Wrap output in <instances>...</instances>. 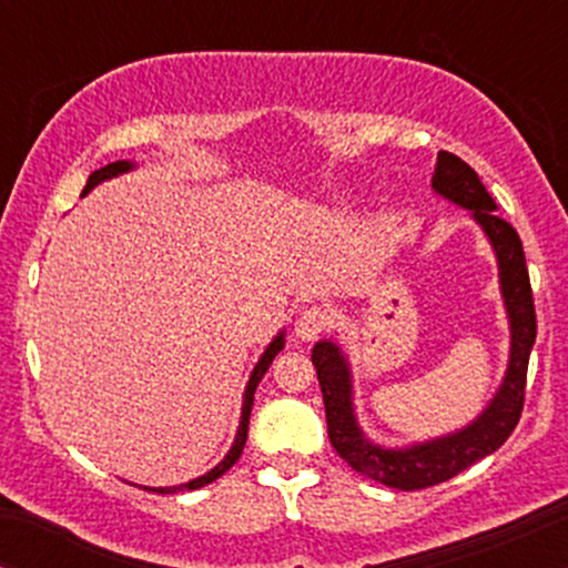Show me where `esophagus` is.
Listing matches in <instances>:
<instances>
[{
  "mask_svg": "<svg viewBox=\"0 0 568 568\" xmlns=\"http://www.w3.org/2000/svg\"><path fill=\"white\" fill-rule=\"evenodd\" d=\"M328 328V315L321 310V306H306V310L298 312L296 317V338L302 342H315V338L323 336V331Z\"/></svg>",
  "mask_w": 568,
  "mask_h": 568,
  "instance_id": "obj_1",
  "label": "esophagus"
}]
</instances>
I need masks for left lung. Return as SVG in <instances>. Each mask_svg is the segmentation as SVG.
Listing matches in <instances>:
<instances>
[{"mask_svg":"<svg viewBox=\"0 0 568 568\" xmlns=\"http://www.w3.org/2000/svg\"><path fill=\"white\" fill-rule=\"evenodd\" d=\"M433 189L443 200L470 211L475 224L484 230L494 247V256H497L499 291L501 302H505L507 323H510V357H507L505 379L488 400V406L475 416L470 425L456 429V433L400 448L379 446L363 433L355 416L347 355L334 338H323L312 349V363H315L323 389L331 446L352 470L379 480L389 488H400V491H416V488L443 484L484 456L497 452L501 443L510 438L520 419V410H524L526 371H529V355L534 338H537V315H534L524 245H520L518 232L494 213L497 202L480 184L478 173L456 154L438 152Z\"/></svg>","mask_w":568,"mask_h":568,"instance_id":"left-lung-1","label":"left lung"}]
</instances>
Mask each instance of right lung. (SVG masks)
<instances>
[{
    "mask_svg": "<svg viewBox=\"0 0 568 568\" xmlns=\"http://www.w3.org/2000/svg\"><path fill=\"white\" fill-rule=\"evenodd\" d=\"M133 168H135V162H130V160H116V162H109V165H103L101 171H93V173H90V179H88V184H84V192H82V194H88L90 189H95L98 184H101V181H109V179H116V175H122V173H130V171H133ZM283 347H285V331H280V334L270 342V347L264 349V355L258 357L256 368L251 371V379H247V384H245V395H243V414H240V427H237V435H234L232 448H230V452H226L224 459H221L219 465L213 467V470H207L205 475H200V478L189 480V484H181V486H160V488H149V486H143V488H146V491H158V494L194 491V488L213 484V480L221 478V475H224L226 470H230V467L234 465V462L240 459V454H243V448H245V440H247V422H251L253 395H256L258 382L264 379V374H266V371H270L272 361H275L277 352L283 349Z\"/></svg>",
    "mask_w": 568,
    "mask_h": 568,
    "instance_id": "obj_1",
    "label": "right lung"
}]
</instances>
